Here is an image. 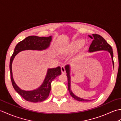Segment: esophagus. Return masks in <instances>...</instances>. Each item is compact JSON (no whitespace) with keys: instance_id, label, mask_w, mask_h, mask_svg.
<instances>
[{"instance_id":"1","label":"esophagus","mask_w":121,"mask_h":121,"mask_svg":"<svg viewBox=\"0 0 121 121\" xmlns=\"http://www.w3.org/2000/svg\"><path fill=\"white\" fill-rule=\"evenodd\" d=\"M61 72H62V74H65V73L66 71H65V66H61Z\"/></svg>"}]
</instances>
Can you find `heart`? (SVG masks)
Here are the masks:
<instances>
[{"label": "heart", "instance_id": "obj_1", "mask_svg": "<svg viewBox=\"0 0 121 121\" xmlns=\"http://www.w3.org/2000/svg\"><path fill=\"white\" fill-rule=\"evenodd\" d=\"M84 43L83 40L78 39L72 42L68 47L65 49V52L66 54H70L75 52L78 50L83 45Z\"/></svg>", "mask_w": 121, "mask_h": 121}]
</instances>
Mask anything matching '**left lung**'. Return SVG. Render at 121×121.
I'll list each match as a JSON object with an SVG mask.
<instances>
[{
  "instance_id": "left-lung-1",
  "label": "left lung",
  "mask_w": 121,
  "mask_h": 121,
  "mask_svg": "<svg viewBox=\"0 0 121 121\" xmlns=\"http://www.w3.org/2000/svg\"><path fill=\"white\" fill-rule=\"evenodd\" d=\"M89 37H91V39H93L89 47V52H94L96 51L100 50H107L110 53L112 58V61L113 63V65L114 66V61H113V53L112 48L111 46L108 43L106 40L102 37L101 36L98 34H92V36L89 35ZM65 71L66 72V76L68 78V90L71 96L75 100L79 101H89V100L84 99L81 98L77 97L74 95L73 92L71 91V77H70V66L69 65H66L65 66Z\"/></svg>"
}]
</instances>
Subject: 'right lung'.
I'll return each mask as SVG.
<instances>
[{"label": "right lung", "instance_id": "obj_1", "mask_svg": "<svg viewBox=\"0 0 121 121\" xmlns=\"http://www.w3.org/2000/svg\"><path fill=\"white\" fill-rule=\"evenodd\" d=\"M52 37H38L36 36H30L25 38L21 42H19L15 46L13 53L10 60V77L12 86L15 91L22 98L27 101L38 102L44 101L47 98L51 88V82L56 77L61 75V68L48 69L47 74L43 83L36 89L30 91H26L20 89L18 87L13 78L12 71V64L13 60L18 53L26 50H43L49 47Z\"/></svg>", "mask_w": 121, "mask_h": 121}]
</instances>
